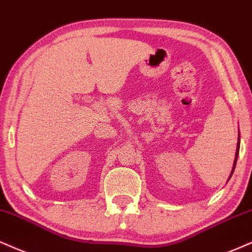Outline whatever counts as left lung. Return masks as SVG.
Masks as SVG:
<instances>
[{
	"mask_svg": "<svg viewBox=\"0 0 252 252\" xmlns=\"http://www.w3.org/2000/svg\"><path fill=\"white\" fill-rule=\"evenodd\" d=\"M238 150H240V142H238V148H237V151H236V159H235V162H234V168H232L231 175H232V173H234V169H235V167H236V161H237V155H238Z\"/></svg>",
	"mask_w": 252,
	"mask_h": 252,
	"instance_id": "left-lung-1",
	"label": "left lung"
}]
</instances>
